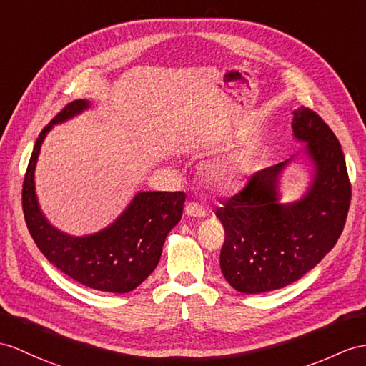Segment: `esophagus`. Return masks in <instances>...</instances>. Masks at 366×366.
Wrapping results in <instances>:
<instances>
[{
	"mask_svg": "<svg viewBox=\"0 0 366 366\" xmlns=\"http://www.w3.org/2000/svg\"><path fill=\"white\" fill-rule=\"evenodd\" d=\"M184 214L188 217H204V211L199 207L197 203H194V202H189L188 204H186Z\"/></svg>",
	"mask_w": 366,
	"mask_h": 366,
	"instance_id": "34e87169",
	"label": "esophagus"
}]
</instances>
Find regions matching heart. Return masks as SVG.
I'll use <instances>...</instances> for the list:
<instances>
[{"label": "heart", "mask_w": 366, "mask_h": 366, "mask_svg": "<svg viewBox=\"0 0 366 366\" xmlns=\"http://www.w3.org/2000/svg\"><path fill=\"white\" fill-rule=\"evenodd\" d=\"M207 180L216 186V188H229L231 184H234L236 182V172L231 164H214L208 167L207 171Z\"/></svg>", "instance_id": "obj_1"}]
</instances>
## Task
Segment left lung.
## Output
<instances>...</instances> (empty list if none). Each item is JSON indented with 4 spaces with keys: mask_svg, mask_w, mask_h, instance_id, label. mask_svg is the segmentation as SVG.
I'll return each instance as SVG.
<instances>
[{
    "mask_svg": "<svg viewBox=\"0 0 366 366\" xmlns=\"http://www.w3.org/2000/svg\"><path fill=\"white\" fill-rule=\"evenodd\" d=\"M292 129L314 163L305 197L280 203L286 159L254 172L216 211L225 229L220 269L237 292L262 293L295 282L332 250L343 231L351 183L340 142L307 107L293 112Z\"/></svg>",
    "mask_w": 366,
    "mask_h": 366,
    "instance_id": "left-lung-1",
    "label": "left lung"
}]
</instances>
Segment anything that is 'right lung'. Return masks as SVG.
<instances>
[{
    "label": "right lung",
    "instance_id": "1",
    "mask_svg": "<svg viewBox=\"0 0 366 366\" xmlns=\"http://www.w3.org/2000/svg\"><path fill=\"white\" fill-rule=\"evenodd\" d=\"M90 102H69L35 141L23 182V212L29 233L44 257L69 278L101 292L127 293L155 270L163 244L183 214L184 192H138L113 224L99 233L74 237L44 219L34 186L41 142L51 127L88 109Z\"/></svg>",
    "mask_w": 366,
    "mask_h": 366
}]
</instances>
